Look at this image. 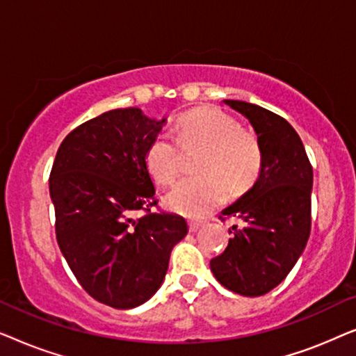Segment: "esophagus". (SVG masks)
Returning a JSON list of instances; mask_svg holds the SVG:
<instances>
[{"label": "esophagus", "instance_id": "obj_1", "mask_svg": "<svg viewBox=\"0 0 356 356\" xmlns=\"http://www.w3.org/2000/svg\"><path fill=\"white\" fill-rule=\"evenodd\" d=\"M201 227H202V222H196V220L189 222V232H197Z\"/></svg>", "mask_w": 356, "mask_h": 356}]
</instances>
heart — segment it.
<instances>
[{"label":"heart","mask_w":356,"mask_h":356,"mask_svg":"<svg viewBox=\"0 0 356 356\" xmlns=\"http://www.w3.org/2000/svg\"><path fill=\"white\" fill-rule=\"evenodd\" d=\"M181 147H206L199 173L183 179L167 196V206L186 217H202L225 201L228 188L241 193L254 184L262 170V149L254 134L240 129L230 115L213 106H202L178 120ZM144 165L159 186H170L181 168L178 144L170 134L154 136L144 152Z\"/></svg>","instance_id":"1"}]
</instances>
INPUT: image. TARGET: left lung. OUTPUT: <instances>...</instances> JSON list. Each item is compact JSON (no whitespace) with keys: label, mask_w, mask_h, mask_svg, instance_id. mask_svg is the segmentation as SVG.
<instances>
[{"label":"left lung","mask_w":356,"mask_h":356,"mask_svg":"<svg viewBox=\"0 0 356 356\" xmlns=\"http://www.w3.org/2000/svg\"><path fill=\"white\" fill-rule=\"evenodd\" d=\"M246 116L262 149V170L250 191L222 212L241 227L211 270L225 289L243 296H261L289 275L311 232L313 167L305 145L289 121L259 105L223 100Z\"/></svg>","instance_id":"8db88e82"}]
</instances>
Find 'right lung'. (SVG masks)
Listing matches in <instances>:
<instances>
[{"instance_id":"1","label":"right lung","mask_w":356,"mask_h":356,"mask_svg":"<svg viewBox=\"0 0 356 356\" xmlns=\"http://www.w3.org/2000/svg\"><path fill=\"white\" fill-rule=\"evenodd\" d=\"M163 120L140 108L102 113L72 129L50 173L58 246L92 298L116 309L143 305L160 289L186 220L157 206L144 152ZM138 210L146 213L134 218Z\"/></svg>"}]
</instances>
